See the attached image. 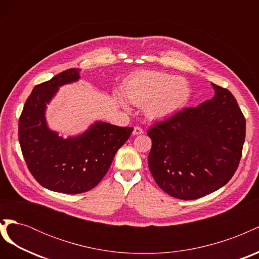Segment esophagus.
<instances>
[{"label":"esophagus","mask_w":259,"mask_h":259,"mask_svg":"<svg viewBox=\"0 0 259 259\" xmlns=\"http://www.w3.org/2000/svg\"><path fill=\"white\" fill-rule=\"evenodd\" d=\"M133 134L134 135H140V134H144V130L139 126H135L134 131H133Z\"/></svg>","instance_id":"obj_1"}]
</instances>
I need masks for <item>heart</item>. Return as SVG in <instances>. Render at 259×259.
Masks as SVG:
<instances>
[{
	"instance_id": "b5f03b06",
	"label": "heart",
	"mask_w": 259,
	"mask_h": 259,
	"mask_svg": "<svg viewBox=\"0 0 259 259\" xmlns=\"http://www.w3.org/2000/svg\"><path fill=\"white\" fill-rule=\"evenodd\" d=\"M126 97L137 106L146 105L153 119L169 116L182 109L190 97V86L182 76L161 71H138L125 82Z\"/></svg>"
}]
</instances>
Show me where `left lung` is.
Returning a JSON list of instances; mask_svg holds the SVG:
<instances>
[{"instance_id": "obj_1", "label": "left lung", "mask_w": 259, "mask_h": 259, "mask_svg": "<svg viewBox=\"0 0 259 259\" xmlns=\"http://www.w3.org/2000/svg\"><path fill=\"white\" fill-rule=\"evenodd\" d=\"M215 96L152 125L148 165L171 197L195 200L218 190L236 173L245 140V117L232 94L213 84Z\"/></svg>"}]
</instances>
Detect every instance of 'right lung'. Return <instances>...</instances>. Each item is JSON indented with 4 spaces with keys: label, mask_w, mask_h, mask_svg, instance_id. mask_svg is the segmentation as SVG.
Wrapping results in <instances>:
<instances>
[{
    "label": "right lung",
    "mask_w": 259,
    "mask_h": 259,
    "mask_svg": "<svg viewBox=\"0 0 259 259\" xmlns=\"http://www.w3.org/2000/svg\"><path fill=\"white\" fill-rule=\"evenodd\" d=\"M80 71L68 69L34 86L18 124L21 152L30 173L46 189L69 194L96 187L107 174L116 151L133 133V127L99 121L80 136L64 139L48 127L46 104L59 86L79 80Z\"/></svg>",
    "instance_id": "right-lung-1"
}]
</instances>
